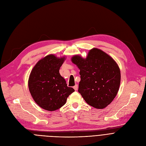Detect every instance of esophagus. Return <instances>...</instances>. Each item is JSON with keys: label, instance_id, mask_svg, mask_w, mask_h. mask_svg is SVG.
I'll return each mask as SVG.
<instances>
[{"label": "esophagus", "instance_id": "34e87169", "mask_svg": "<svg viewBox=\"0 0 146 146\" xmlns=\"http://www.w3.org/2000/svg\"><path fill=\"white\" fill-rule=\"evenodd\" d=\"M73 89H74L75 90H77L78 89V85H76L74 86H73Z\"/></svg>", "mask_w": 146, "mask_h": 146}]
</instances>
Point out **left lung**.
<instances>
[{
  "mask_svg": "<svg viewBox=\"0 0 146 146\" xmlns=\"http://www.w3.org/2000/svg\"><path fill=\"white\" fill-rule=\"evenodd\" d=\"M72 61L80 69L78 92L86 103L97 109L110 104L118 93L121 82L119 68L114 60L94 48L86 58L76 55Z\"/></svg>",
  "mask_w": 146,
  "mask_h": 146,
  "instance_id": "left-lung-1",
  "label": "left lung"
}]
</instances>
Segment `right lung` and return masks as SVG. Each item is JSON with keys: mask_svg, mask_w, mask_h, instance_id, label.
I'll return each instance as SVG.
<instances>
[{"mask_svg": "<svg viewBox=\"0 0 146 146\" xmlns=\"http://www.w3.org/2000/svg\"><path fill=\"white\" fill-rule=\"evenodd\" d=\"M64 60L65 57L48 55L38 61L31 72L28 80L29 92L36 104L44 110L53 111L60 108L74 91L67 86L65 79L59 73Z\"/></svg>", "mask_w": 146, "mask_h": 146, "instance_id": "1", "label": "right lung"}]
</instances>
